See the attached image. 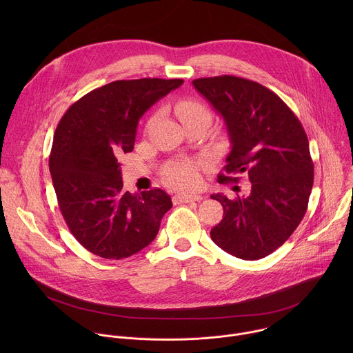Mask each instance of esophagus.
<instances>
[{
    "label": "esophagus",
    "instance_id": "34e87169",
    "mask_svg": "<svg viewBox=\"0 0 353 353\" xmlns=\"http://www.w3.org/2000/svg\"><path fill=\"white\" fill-rule=\"evenodd\" d=\"M203 199L201 195H187V194H176L173 196V201L176 204H184V203H192V201Z\"/></svg>",
    "mask_w": 353,
    "mask_h": 353
}]
</instances>
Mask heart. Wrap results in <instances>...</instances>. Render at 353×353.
I'll return each mask as SVG.
<instances>
[{"instance_id": "obj_1", "label": "heart", "mask_w": 353, "mask_h": 353, "mask_svg": "<svg viewBox=\"0 0 353 353\" xmlns=\"http://www.w3.org/2000/svg\"><path fill=\"white\" fill-rule=\"evenodd\" d=\"M176 113L183 124H187L190 121L195 120H207L210 121L211 116L210 112L204 105H201L195 100H183V102L177 103ZM166 181L179 188V190H192L199 183V173L195 163H177L166 169L165 172Z\"/></svg>"}]
</instances>
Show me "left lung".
Returning a JSON list of instances; mask_svg holds the SVG:
<instances>
[{
    "label": "left lung",
    "instance_id": "1",
    "mask_svg": "<svg viewBox=\"0 0 353 353\" xmlns=\"http://www.w3.org/2000/svg\"><path fill=\"white\" fill-rule=\"evenodd\" d=\"M223 119L230 139L221 183L247 173L251 191L229 199L211 239L241 260H260L281 247L303 219L313 187L314 165L299 119L268 88L250 79L222 75L192 81Z\"/></svg>",
    "mask_w": 353,
    "mask_h": 353
}]
</instances>
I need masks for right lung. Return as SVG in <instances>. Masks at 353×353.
I'll use <instances>...</instances> for the list:
<instances>
[{
  "label": "right lung",
  "instance_id": "right-lung-1",
  "mask_svg": "<svg viewBox=\"0 0 353 353\" xmlns=\"http://www.w3.org/2000/svg\"><path fill=\"white\" fill-rule=\"evenodd\" d=\"M183 82L114 81L82 96L60 120L50 173L68 229L90 253L121 260L157 237L172 198L161 188L123 191L117 158L134 149L143 113Z\"/></svg>",
  "mask_w": 353,
  "mask_h": 353
}]
</instances>
